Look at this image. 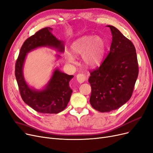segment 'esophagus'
<instances>
[{"instance_id": "34e87169", "label": "esophagus", "mask_w": 153, "mask_h": 153, "mask_svg": "<svg viewBox=\"0 0 153 153\" xmlns=\"http://www.w3.org/2000/svg\"><path fill=\"white\" fill-rule=\"evenodd\" d=\"M76 80L80 83H82L86 81L87 77L84 74H82V73H81V74H78L76 76Z\"/></svg>"}]
</instances>
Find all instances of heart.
Here are the masks:
<instances>
[{
  "label": "heart",
  "instance_id": "1",
  "mask_svg": "<svg viewBox=\"0 0 153 153\" xmlns=\"http://www.w3.org/2000/svg\"><path fill=\"white\" fill-rule=\"evenodd\" d=\"M106 50L105 41L100 36H83L73 41L70 46L71 54H66L68 63H75V57L82 56L83 63L88 67H95L103 59Z\"/></svg>",
  "mask_w": 153,
  "mask_h": 153
}]
</instances>
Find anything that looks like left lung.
Returning a JSON list of instances; mask_svg holds the SVG:
<instances>
[{
  "instance_id": "obj_1",
  "label": "left lung",
  "mask_w": 153,
  "mask_h": 153,
  "mask_svg": "<svg viewBox=\"0 0 153 153\" xmlns=\"http://www.w3.org/2000/svg\"><path fill=\"white\" fill-rule=\"evenodd\" d=\"M110 51L99 68L90 72V103L100 112L118 109L129 100L138 76L136 48L132 42L112 26Z\"/></svg>"
}]
</instances>
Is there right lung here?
<instances>
[{
  "label": "right lung",
  "instance_id": "add662e5",
  "mask_svg": "<svg viewBox=\"0 0 153 153\" xmlns=\"http://www.w3.org/2000/svg\"><path fill=\"white\" fill-rule=\"evenodd\" d=\"M52 30L49 27L42 29L24 41L15 67V75L23 101L34 111L44 114H58L66 107L73 91L69 82L74 76L56 68L48 83L40 90L30 87L24 78L23 67L27 53L41 47L64 53V41L58 39L51 33ZM56 57L58 59L61 56Z\"/></svg>",
  "mask_w": 153,
  "mask_h": 153
}]
</instances>
